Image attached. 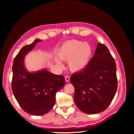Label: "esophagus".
Segmentation results:
<instances>
[{"instance_id":"1","label":"esophagus","mask_w":134,"mask_h":134,"mask_svg":"<svg viewBox=\"0 0 134 134\" xmlns=\"http://www.w3.org/2000/svg\"><path fill=\"white\" fill-rule=\"evenodd\" d=\"M65 80L66 82H69L70 81V77L69 76L66 75L65 77Z\"/></svg>"}]
</instances>
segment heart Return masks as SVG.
<instances>
[{
  "label": "heart",
  "mask_w": 134,
  "mask_h": 134,
  "mask_svg": "<svg viewBox=\"0 0 134 134\" xmlns=\"http://www.w3.org/2000/svg\"><path fill=\"white\" fill-rule=\"evenodd\" d=\"M60 59L68 61L69 69L73 72L83 70L90 63L93 55V47L88 42L72 40L65 42L58 50ZM55 61L61 68L63 67L62 62L57 58Z\"/></svg>",
  "instance_id": "1"
}]
</instances>
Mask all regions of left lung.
<instances>
[{
	"label": "left lung",
	"instance_id": "8db88e82",
	"mask_svg": "<svg viewBox=\"0 0 134 134\" xmlns=\"http://www.w3.org/2000/svg\"><path fill=\"white\" fill-rule=\"evenodd\" d=\"M70 82L75 88L76 106L84 113L96 114L106 109L117 88L116 65L107 47L99 43L87 66L74 73Z\"/></svg>",
	"mask_w": 134,
	"mask_h": 134
}]
</instances>
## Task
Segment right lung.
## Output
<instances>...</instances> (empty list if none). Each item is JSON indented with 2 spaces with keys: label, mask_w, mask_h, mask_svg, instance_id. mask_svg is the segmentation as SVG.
Wrapping results in <instances>:
<instances>
[{
  "label": "right lung",
  "mask_w": 134,
  "mask_h": 134,
  "mask_svg": "<svg viewBox=\"0 0 134 134\" xmlns=\"http://www.w3.org/2000/svg\"><path fill=\"white\" fill-rule=\"evenodd\" d=\"M41 41L36 39L23 47L14 58L12 67V90L15 98L24 111L36 116L51 110L55 103L56 92L65 84L63 75L54 74L44 69L34 72L26 69L25 56Z\"/></svg>",
  "instance_id": "right-lung-1"
}]
</instances>
